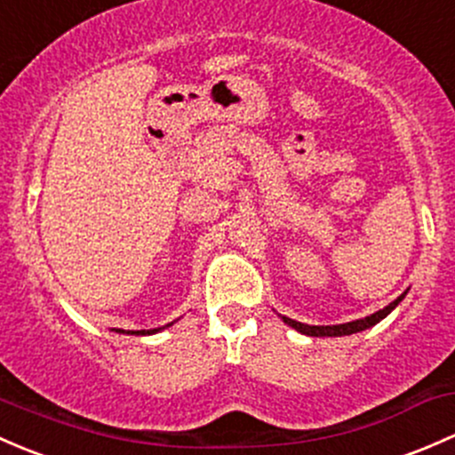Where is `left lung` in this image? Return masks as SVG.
<instances>
[{
	"label": "left lung",
	"mask_w": 455,
	"mask_h": 455,
	"mask_svg": "<svg viewBox=\"0 0 455 455\" xmlns=\"http://www.w3.org/2000/svg\"><path fill=\"white\" fill-rule=\"evenodd\" d=\"M407 296V291H403L399 298L395 299V302H390L387 307H383L381 311L372 313V315L368 317H362V320H353V322H346V324H331V326H313V324H302V322L298 320H291V317L287 315H278L283 317L284 324H289L291 329H296L298 332H302V335H308V337H344V335H353V332H362L366 329H372L374 324H379V322L383 320V317L390 315L392 311H395L396 307H399V302L403 298Z\"/></svg>",
	"instance_id": "1"
}]
</instances>
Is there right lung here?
Masks as SVG:
<instances>
[{"instance_id":"right-lung-1","label":"right lung","mask_w":455,"mask_h":455,"mask_svg":"<svg viewBox=\"0 0 455 455\" xmlns=\"http://www.w3.org/2000/svg\"><path fill=\"white\" fill-rule=\"evenodd\" d=\"M172 324H175V322H171V324H166V326H157V329H151V331H123V329H114V331L120 332V335H156V332L168 329V326H172Z\"/></svg>"}]
</instances>
